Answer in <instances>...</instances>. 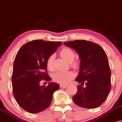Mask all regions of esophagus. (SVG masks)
Listing matches in <instances>:
<instances>
[{
  "label": "esophagus",
  "mask_w": 122,
  "mask_h": 122,
  "mask_svg": "<svg viewBox=\"0 0 122 122\" xmlns=\"http://www.w3.org/2000/svg\"><path fill=\"white\" fill-rule=\"evenodd\" d=\"M60 87L62 88H65L67 87V86L64 85V84H60Z\"/></svg>",
  "instance_id": "esophagus-1"
}]
</instances>
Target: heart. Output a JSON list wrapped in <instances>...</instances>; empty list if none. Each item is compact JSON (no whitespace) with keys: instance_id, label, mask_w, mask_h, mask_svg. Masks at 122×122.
Wrapping results in <instances>:
<instances>
[{"instance_id":"obj_1","label":"heart","mask_w":122,"mask_h":122,"mask_svg":"<svg viewBox=\"0 0 122 122\" xmlns=\"http://www.w3.org/2000/svg\"><path fill=\"white\" fill-rule=\"evenodd\" d=\"M61 54L69 63L72 62L75 57V54L74 51L68 47L63 48L61 51ZM54 59H55V55L53 54H51L47 59L46 66L49 70H52L54 68ZM74 77V74L71 71H68V72L59 71L54 74L53 76L54 81L63 84H68Z\"/></svg>"}]
</instances>
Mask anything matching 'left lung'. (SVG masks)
<instances>
[{"label": "left lung", "mask_w": 122, "mask_h": 122, "mask_svg": "<svg viewBox=\"0 0 122 122\" xmlns=\"http://www.w3.org/2000/svg\"><path fill=\"white\" fill-rule=\"evenodd\" d=\"M79 56V72L75 81L81 83L74 102L81 107L95 108L106 101L111 90V72L108 59L102 47L95 43L76 40L63 43ZM86 85L82 87L84 83Z\"/></svg>", "instance_id": "8db88e82"}]
</instances>
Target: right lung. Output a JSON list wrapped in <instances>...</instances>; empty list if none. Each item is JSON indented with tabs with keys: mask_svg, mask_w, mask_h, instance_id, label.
Here are the masks:
<instances>
[{
	"mask_svg": "<svg viewBox=\"0 0 122 122\" xmlns=\"http://www.w3.org/2000/svg\"><path fill=\"white\" fill-rule=\"evenodd\" d=\"M61 41L35 40L22 46L14 60L12 76V91L16 101L24 110L36 114L50 106L52 95L59 84L49 82L45 87L41 80L50 81L46 72V61L61 46Z\"/></svg>",
	"mask_w": 122,
	"mask_h": 122,
	"instance_id": "add662e5",
	"label": "right lung"
}]
</instances>
